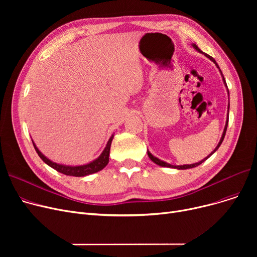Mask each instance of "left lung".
<instances>
[{"mask_svg": "<svg viewBox=\"0 0 257 257\" xmlns=\"http://www.w3.org/2000/svg\"><path fill=\"white\" fill-rule=\"evenodd\" d=\"M193 47L198 51V52H200V53H203L202 52L199 48H198V46H196V45H193ZM205 56L206 57H208L210 60H212L214 63H215V65H217L218 67H219V65H218V63L215 62V60L211 57V56H209V55H207V54H205ZM220 72H221V70H220ZM221 74H222V72H221ZM222 77H223V80H224V83H225V85H226V87H227V84H226V81H225V78H224V76H223V74H222ZM228 109H229V106H228ZM228 118L229 117H227V121H226V125H225V129H224V132H223V136H222V138H221V141H220V143H219V145L217 146V148H215V149L213 150V152H211L210 154H209V156H211L215 151H217L218 149H219V147L221 146V144H222V142H223V140H224V138H225V134H226V130H227V126H228ZM148 155H149V157H150V159L153 161V163H155L156 165H158V166H161V167H168V168H174V169H178V170H186V169H192V168H195V167H198V166H200L202 163H203V161H205L209 156H207L206 158H204L203 160H201V161H199V163H197V164H193V165H184V166H172V165H170V164H167V163H165V161H163V160H160V159H158V158H156L155 156H153L149 151H148Z\"/></svg>", "mask_w": 257, "mask_h": 257, "instance_id": "left-lung-1", "label": "left lung"}]
</instances>
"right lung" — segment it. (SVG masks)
Returning a JSON list of instances; mask_svg holds the SVG:
<instances>
[{"mask_svg":"<svg viewBox=\"0 0 257 257\" xmlns=\"http://www.w3.org/2000/svg\"><path fill=\"white\" fill-rule=\"evenodd\" d=\"M113 136L108 141L104 151L102 152V154L96 159L91 161V163L84 165V166H77V167H71V166H63V165H59L56 163H53L50 159H48L42 152H40L35 144L33 143V146L35 148V151L37 152L38 156L42 158L45 163L50 166L51 168H53L54 170H56L59 173H62L66 176H75V177H83L86 176V175H90L93 173H97L99 171H101L102 169H104L108 161H109V152H110V146H111V142H112Z\"/></svg>","mask_w":257,"mask_h":257,"instance_id":"1","label":"right lung"}]
</instances>
